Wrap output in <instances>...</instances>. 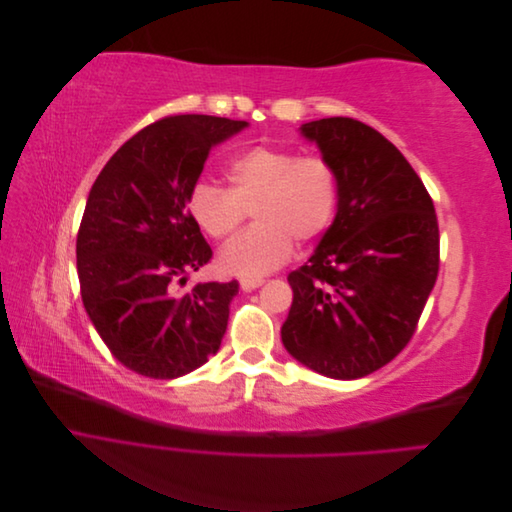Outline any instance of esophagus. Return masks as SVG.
Segmentation results:
<instances>
[{"label": "esophagus", "mask_w": 512, "mask_h": 512, "mask_svg": "<svg viewBox=\"0 0 512 512\" xmlns=\"http://www.w3.org/2000/svg\"><path fill=\"white\" fill-rule=\"evenodd\" d=\"M239 284L243 290H256L258 286L265 284V280H262V277H243Z\"/></svg>", "instance_id": "1"}]
</instances>
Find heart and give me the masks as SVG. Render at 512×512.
<instances>
[{"mask_svg": "<svg viewBox=\"0 0 512 512\" xmlns=\"http://www.w3.org/2000/svg\"><path fill=\"white\" fill-rule=\"evenodd\" d=\"M228 188L198 181L188 194L192 222L215 241H230L250 211L256 224L224 247L220 269L260 277L282 267L294 243H312L327 232L339 209V177L331 162L299 151L258 145L226 168Z\"/></svg>", "mask_w": 512, "mask_h": 512, "instance_id": "heart-1", "label": "heart"}]
</instances>
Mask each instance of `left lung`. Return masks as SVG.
Here are the masks:
<instances>
[{
  "label": "left lung",
  "instance_id": "8db88e82",
  "mask_svg": "<svg viewBox=\"0 0 512 512\" xmlns=\"http://www.w3.org/2000/svg\"><path fill=\"white\" fill-rule=\"evenodd\" d=\"M339 177V209L314 256L288 275L282 342L337 380L363 378L408 346L440 269L433 200L401 151L363 121L301 128Z\"/></svg>",
  "mask_w": 512,
  "mask_h": 512
}]
</instances>
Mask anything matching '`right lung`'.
Wrapping results in <instances>:
<instances>
[{"label": "right lung", "mask_w": 512, "mask_h": 512, "mask_svg": "<svg viewBox=\"0 0 512 512\" xmlns=\"http://www.w3.org/2000/svg\"><path fill=\"white\" fill-rule=\"evenodd\" d=\"M245 126L168 115L123 143L91 185L76 235L81 297L106 348L136 374L173 380L220 350L239 282L181 290L213 256L185 203L211 147Z\"/></svg>", "instance_id": "1"}]
</instances>
